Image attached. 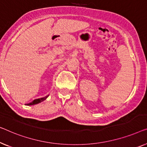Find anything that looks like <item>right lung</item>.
<instances>
[{
    "label": "right lung",
    "instance_id": "add662e5",
    "mask_svg": "<svg viewBox=\"0 0 147 147\" xmlns=\"http://www.w3.org/2000/svg\"><path fill=\"white\" fill-rule=\"evenodd\" d=\"M48 96H49V95L47 96H45V97H44V98H38V99L34 100V101H32L31 103H29V104H28L27 105H28V106H31V105H34V104H39V103H40L41 102L44 101V100L48 97Z\"/></svg>",
    "mask_w": 147,
    "mask_h": 147
}]
</instances>
